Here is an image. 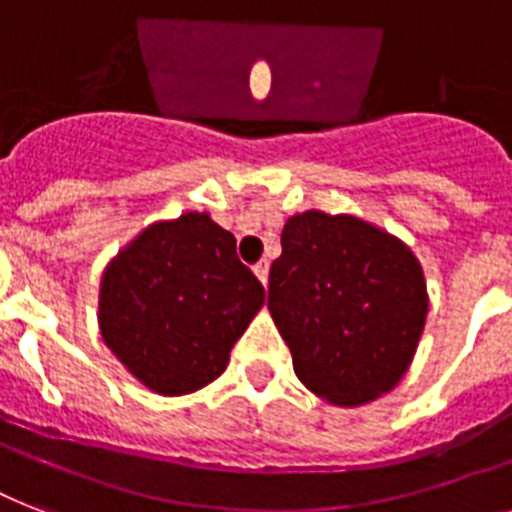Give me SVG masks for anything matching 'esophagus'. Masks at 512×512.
Segmentation results:
<instances>
[{"label":"esophagus","instance_id":"esophagus-1","mask_svg":"<svg viewBox=\"0 0 512 512\" xmlns=\"http://www.w3.org/2000/svg\"><path fill=\"white\" fill-rule=\"evenodd\" d=\"M268 273H270L268 260H260V263L255 265V276L260 278V284H263V286H268Z\"/></svg>","mask_w":512,"mask_h":512}]
</instances>
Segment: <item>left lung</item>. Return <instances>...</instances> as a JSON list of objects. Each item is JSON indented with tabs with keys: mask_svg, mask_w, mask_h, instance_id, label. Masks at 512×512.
I'll return each instance as SVG.
<instances>
[{
	"mask_svg": "<svg viewBox=\"0 0 512 512\" xmlns=\"http://www.w3.org/2000/svg\"><path fill=\"white\" fill-rule=\"evenodd\" d=\"M268 310L299 381L331 405L360 407L407 373L429 292L402 239L357 215L305 210L281 231Z\"/></svg>",
	"mask_w": 512,
	"mask_h": 512,
	"instance_id": "1",
	"label": "left lung"
}]
</instances>
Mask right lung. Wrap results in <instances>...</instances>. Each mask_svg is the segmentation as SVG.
Listing matches in <instances>:
<instances>
[{
    "mask_svg": "<svg viewBox=\"0 0 512 512\" xmlns=\"http://www.w3.org/2000/svg\"><path fill=\"white\" fill-rule=\"evenodd\" d=\"M265 302L210 213L155 220L102 270L97 323L123 368L162 397L213 384Z\"/></svg>",
    "mask_w": 512,
    "mask_h": 512,
    "instance_id": "1",
    "label": "right lung"
}]
</instances>
